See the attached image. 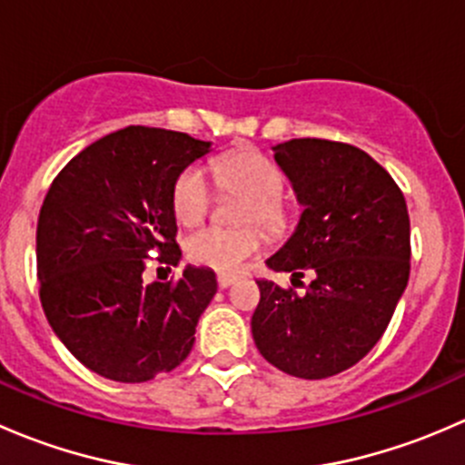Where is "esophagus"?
<instances>
[{"label": "esophagus", "mask_w": 465, "mask_h": 465, "mask_svg": "<svg viewBox=\"0 0 465 465\" xmlns=\"http://www.w3.org/2000/svg\"><path fill=\"white\" fill-rule=\"evenodd\" d=\"M236 281H238V276H224V274L218 276V285L223 290L229 288V285H233V283H236Z\"/></svg>", "instance_id": "1"}]
</instances>
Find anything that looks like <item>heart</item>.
<instances>
[{"label":"heart","mask_w":465,"mask_h":465,"mask_svg":"<svg viewBox=\"0 0 465 465\" xmlns=\"http://www.w3.org/2000/svg\"><path fill=\"white\" fill-rule=\"evenodd\" d=\"M220 189L247 195L242 203V223H259L270 227L272 232L285 224V209L279 203L283 193V173L274 162L259 150H238L218 159L215 163ZM213 203V186L206 177L204 168L191 166L177 177L173 189V211L177 220L186 227L203 223ZM262 232L259 227L220 229L206 227L191 233L186 241V256L195 265L209 267L218 274L233 276L241 274L242 267L254 254H259Z\"/></svg>","instance_id":"heart-1"}]
</instances>
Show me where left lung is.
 <instances>
[{"instance_id": "left-lung-1", "label": "left lung", "mask_w": 465, "mask_h": 465, "mask_svg": "<svg viewBox=\"0 0 465 465\" xmlns=\"http://www.w3.org/2000/svg\"><path fill=\"white\" fill-rule=\"evenodd\" d=\"M274 162L303 206L292 236L265 261L312 272L306 292L259 279L252 335L262 358L294 378L322 380L358 364L387 331L410 281V215L387 171L355 145L276 143Z\"/></svg>"}]
</instances>
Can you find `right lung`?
Here are the masks:
<instances>
[{"label":"right lung","instance_id":"1","mask_svg":"<svg viewBox=\"0 0 465 465\" xmlns=\"http://www.w3.org/2000/svg\"><path fill=\"white\" fill-rule=\"evenodd\" d=\"M211 142L128 125L76 154L37 220L40 302L55 335L87 369L145 382L180 367L218 290L213 270L186 265L173 283H143L148 252L177 265L175 182Z\"/></svg>","mask_w":465,"mask_h":465}]
</instances>
